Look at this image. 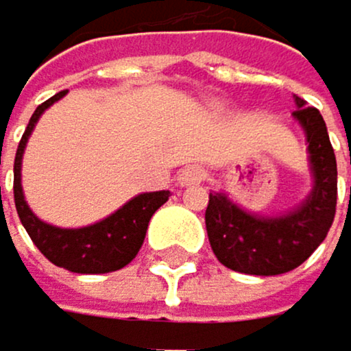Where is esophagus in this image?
<instances>
[{"mask_svg":"<svg viewBox=\"0 0 351 351\" xmlns=\"http://www.w3.org/2000/svg\"><path fill=\"white\" fill-rule=\"evenodd\" d=\"M205 177H207V170L203 166H188L179 172L177 181L181 188H190V185H199L201 181H205Z\"/></svg>","mask_w":351,"mask_h":351,"instance_id":"obj_1","label":"esophagus"}]
</instances>
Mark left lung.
Wrapping results in <instances>:
<instances>
[{
  "label": "left lung",
  "instance_id": "1",
  "mask_svg": "<svg viewBox=\"0 0 351 351\" xmlns=\"http://www.w3.org/2000/svg\"><path fill=\"white\" fill-rule=\"evenodd\" d=\"M293 117L304 128L313 190L293 210L260 216L242 210L225 192H210L207 238L227 269L247 275H280L297 269L326 240L337 212V157L321 113L295 95Z\"/></svg>",
  "mask_w": 351,
  "mask_h": 351
}]
</instances>
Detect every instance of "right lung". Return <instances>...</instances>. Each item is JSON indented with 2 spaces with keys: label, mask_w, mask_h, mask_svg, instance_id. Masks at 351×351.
<instances>
[{
  "label": "right lung",
  "mask_w": 351,
  "mask_h": 351,
  "mask_svg": "<svg viewBox=\"0 0 351 351\" xmlns=\"http://www.w3.org/2000/svg\"><path fill=\"white\" fill-rule=\"evenodd\" d=\"M65 93L67 91H60L52 95L49 100H45L43 104L36 106V111L32 113L25 133L19 141V148H16V157H14V188H12L16 214H19L21 225L25 227L27 236L32 238L36 249L41 251L49 262L56 264V267L67 269L71 273H84V275L120 271L137 256V251L144 245L146 229H148L152 214L168 201L170 192L161 190V192L137 194L111 216H106L87 227L63 229V227L43 223V220L30 210V205L25 203L23 188H21V159H23L25 144L34 131L38 117H41L54 102L63 98Z\"/></svg>",
  "instance_id": "obj_1"
}]
</instances>
